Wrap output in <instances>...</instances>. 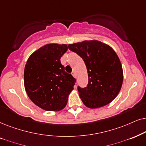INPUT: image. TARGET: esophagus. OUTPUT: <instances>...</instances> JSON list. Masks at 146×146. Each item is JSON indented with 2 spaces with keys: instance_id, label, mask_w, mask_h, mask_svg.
Returning a JSON list of instances; mask_svg holds the SVG:
<instances>
[{
  "instance_id": "1",
  "label": "esophagus",
  "mask_w": 146,
  "mask_h": 146,
  "mask_svg": "<svg viewBox=\"0 0 146 146\" xmlns=\"http://www.w3.org/2000/svg\"><path fill=\"white\" fill-rule=\"evenodd\" d=\"M71 74H72V75H73V77H75V78H76V77H77V75H76V73H75V71H73L71 73Z\"/></svg>"
}]
</instances>
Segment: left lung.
<instances>
[{
	"instance_id": "left-lung-1",
	"label": "left lung",
	"mask_w": 146,
	"mask_h": 146,
	"mask_svg": "<svg viewBox=\"0 0 146 146\" xmlns=\"http://www.w3.org/2000/svg\"><path fill=\"white\" fill-rule=\"evenodd\" d=\"M68 47L82 58L87 69L88 84L84 88L77 87L83 104L94 109L111 102L119 93L123 79L121 62L114 50L98 40H84Z\"/></svg>"
}]
</instances>
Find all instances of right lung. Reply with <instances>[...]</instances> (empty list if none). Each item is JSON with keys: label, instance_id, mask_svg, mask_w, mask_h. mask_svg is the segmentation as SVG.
<instances>
[{"label": "right lung", "instance_id": "add662e5", "mask_svg": "<svg viewBox=\"0 0 146 146\" xmlns=\"http://www.w3.org/2000/svg\"><path fill=\"white\" fill-rule=\"evenodd\" d=\"M67 44H47L27 60L24 71L25 88L30 100L46 111L63 110L76 79L65 71L61 57Z\"/></svg>", "mask_w": 146, "mask_h": 146}]
</instances>
